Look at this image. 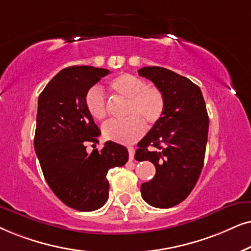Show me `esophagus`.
Masks as SVG:
<instances>
[{
	"label": "esophagus",
	"mask_w": 251,
	"mask_h": 251,
	"mask_svg": "<svg viewBox=\"0 0 251 251\" xmlns=\"http://www.w3.org/2000/svg\"><path fill=\"white\" fill-rule=\"evenodd\" d=\"M128 156H129V159H133L134 158V148L133 147H128Z\"/></svg>",
	"instance_id": "esophagus-1"
}]
</instances>
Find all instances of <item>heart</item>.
Returning <instances> with one entry per match:
<instances>
[{
    "label": "heart",
    "mask_w": 251,
    "mask_h": 251,
    "mask_svg": "<svg viewBox=\"0 0 251 251\" xmlns=\"http://www.w3.org/2000/svg\"><path fill=\"white\" fill-rule=\"evenodd\" d=\"M111 92L127 103L125 106V119H112L102 127L105 139L119 143H133L145 133V125L153 126L163 118L165 112V99L162 91L131 73L117 75L109 83ZM85 105L87 111L96 120L108 116V103L98 87L86 93Z\"/></svg>",
    "instance_id": "b5f03b06"
}]
</instances>
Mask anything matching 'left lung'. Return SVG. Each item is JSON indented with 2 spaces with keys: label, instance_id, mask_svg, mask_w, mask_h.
I'll list each match as a JSON object with an SVG mask.
<instances>
[{
  "label": "left lung",
  "instance_id": "left-lung-1",
  "mask_svg": "<svg viewBox=\"0 0 251 251\" xmlns=\"http://www.w3.org/2000/svg\"><path fill=\"white\" fill-rule=\"evenodd\" d=\"M139 75L149 79L165 99L163 118L138 143L135 159L150 160L156 175L141 185L148 204L168 209L189 195L204 164L209 117L200 87L188 78L159 66Z\"/></svg>",
  "mask_w": 251,
  "mask_h": 251
}]
</instances>
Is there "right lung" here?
Masks as SVG:
<instances>
[{"label": "right lung", "mask_w": 251, "mask_h": 251, "mask_svg": "<svg viewBox=\"0 0 251 251\" xmlns=\"http://www.w3.org/2000/svg\"><path fill=\"white\" fill-rule=\"evenodd\" d=\"M109 73L87 65L63 69L38 100L34 149L43 176L53 194L78 211H94L105 204L106 173L128 160L127 149L112 141L100 151H86V142L96 143L101 134L86 109V93Z\"/></svg>", "instance_id": "add662e5"}]
</instances>
